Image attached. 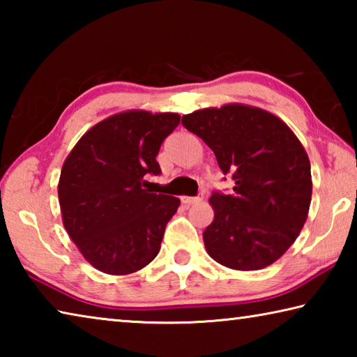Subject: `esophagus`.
Returning a JSON list of instances; mask_svg holds the SVG:
<instances>
[{"instance_id": "1", "label": "esophagus", "mask_w": 357, "mask_h": 357, "mask_svg": "<svg viewBox=\"0 0 357 357\" xmlns=\"http://www.w3.org/2000/svg\"><path fill=\"white\" fill-rule=\"evenodd\" d=\"M203 200V195H198V197H181V202H183L185 206H192V204H195L198 202Z\"/></svg>"}]
</instances>
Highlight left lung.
<instances>
[{
    "mask_svg": "<svg viewBox=\"0 0 357 357\" xmlns=\"http://www.w3.org/2000/svg\"><path fill=\"white\" fill-rule=\"evenodd\" d=\"M183 126L234 181L231 193L211 195L214 220L203 231L211 258L238 271L273 264L309 214L310 162L301 142L274 114L247 105L197 110L183 116Z\"/></svg>",
    "mask_w": 357,
    "mask_h": 357,
    "instance_id": "obj_1",
    "label": "left lung"
}]
</instances>
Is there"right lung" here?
<instances>
[{
    "label": "right lung",
    "mask_w": 357,
    "mask_h": 357,
    "mask_svg": "<svg viewBox=\"0 0 357 357\" xmlns=\"http://www.w3.org/2000/svg\"><path fill=\"white\" fill-rule=\"evenodd\" d=\"M179 119L176 113L114 114L89 129L66 159L58 184L64 228L102 273H135L159 253L179 200L144 189V176L162 173L155 155Z\"/></svg>",
    "instance_id": "obj_1"
}]
</instances>
